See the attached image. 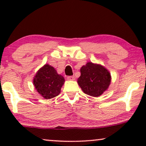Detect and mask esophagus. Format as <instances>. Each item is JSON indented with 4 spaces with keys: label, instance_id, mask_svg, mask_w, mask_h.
<instances>
[{
    "label": "esophagus",
    "instance_id": "esophagus-1",
    "mask_svg": "<svg viewBox=\"0 0 146 146\" xmlns=\"http://www.w3.org/2000/svg\"><path fill=\"white\" fill-rule=\"evenodd\" d=\"M67 79L68 80H75V77L74 76H70L67 77Z\"/></svg>",
    "mask_w": 146,
    "mask_h": 146
}]
</instances>
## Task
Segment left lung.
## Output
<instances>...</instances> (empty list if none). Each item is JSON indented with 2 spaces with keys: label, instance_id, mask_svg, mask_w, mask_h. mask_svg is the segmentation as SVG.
<instances>
[{
  "label": "left lung",
  "instance_id": "left-lung-1",
  "mask_svg": "<svg viewBox=\"0 0 146 146\" xmlns=\"http://www.w3.org/2000/svg\"><path fill=\"white\" fill-rule=\"evenodd\" d=\"M78 83L84 92L98 97L106 90L111 82L110 72L102 66L88 62L80 69Z\"/></svg>",
  "mask_w": 146,
  "mask_h": 146
}]
</instances>
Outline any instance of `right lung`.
I'll list each match as a JSON object with an SVG mask.
<instances>
[{"label": "right lung", "instance_id": "obj_1", "mask_svg": "<svg viewBox=\"0 0 146 146\" xmlns=\"http://www.w3.org/2000/svg\"><path fill=\"white\" fill-rule=\"evenodd\" d=\"M64 81L62 76L58 74L52 66L46 64L38 71L33 82L40 94L45 99H50L60 93Z\"/></svg>", "mask_w": 146, "mask_h": 146}]
</instances>
